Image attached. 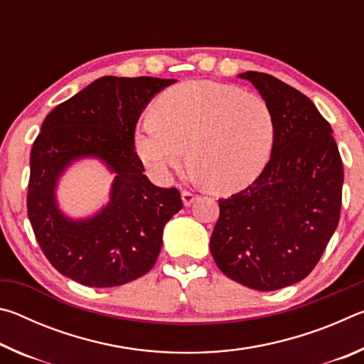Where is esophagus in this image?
Masks as SVG:
<instances>
[{"mask_svg": "<svg viewBox=\"0 0 364 364\" xmlns=\"http://www.w3.org/2000/svg\"><path fill=\"white\" fill-rule=\"evenodd\" d=\"M181 199H183V204L186 205V207H189L197 199V196L191 193V191L184 189V191H181Z\"/></svg>", "mask_w": 364, "mask_h": 364, "instance_id": "obj_1", "label": "esophagus"}]
</instances>
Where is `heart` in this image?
<instances>
[{
	"instance_id": "1",
	"label": "heart",
	"mask_w": 364,
	"mask_h": 364,
	"mask_svg": "<svg viewBox=\"0 0 364 364\" xmlns=\"http://www.w3.org/2000/svg\"><path fill=\"white\" fill-rule=\"evenodd\" d=\"M152 119L134 132V149L157 176L186 160L207 188L234 193L267 167L276 141V119L262 96L234 85L189 80L165 90Z\"/></svg>"
}]
</instances>
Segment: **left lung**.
<instances>
[{
  "label": "left lung",
  "mask_w": 364,
  "mask_h": 364,
  "mask_svg": "<svg viewBox=\"0 0 364 364\" xmlns=\"http://www.w3.org/2000/svg\"><path fill=\"white\" fill-rule=\"evenodd\" d=\"M239 78L271 106L276 141L260 176L218 200L210 252L228 278L255 291H278L311 273L336 231L342 159L329 122L311 100L268 73Z\"/></svg>",
  "instance_id": "8db88e82"
}]
</instances>
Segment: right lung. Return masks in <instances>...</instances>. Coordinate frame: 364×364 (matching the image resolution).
Instances as JSON below:
<instances>
[{
  "label": "right lung",
  "mask_w": 364,
  "mask_h": 364,
  "mask_svg": "<svg viewBox=\"0 0 364 364\" xmlns=\"http://www.w3.org/2000/svg\"><path fill=\"white\" fill-rule=\"evenodd\" d=\"M175 80L101 77L59 104L30 154L27 212L36 241L60 274L83 286L115 287L149 271L167 221L181 210L176 188H157L134 151L147 104ZM96 156L116 175L111 199L93 218L72 220L55 200L57 180L78 158Z\"/></svg>",
  "instance_id": "right-lung-1"
}]
</instances>
